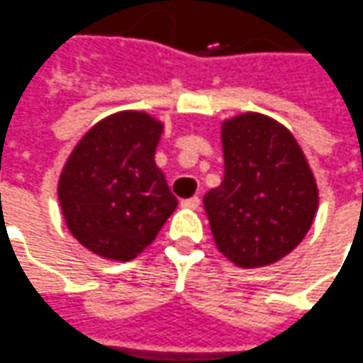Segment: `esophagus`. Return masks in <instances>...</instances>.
Segmentation results:
<instances>
[{
	"mask_svg": "<svg viewBox=\"0 0 363 363\" xmlns=\"http://www.w3.org/2000/svg\"><path fill=\"white\" fill-rule=\"evenodd\" d=\"M182 208H186V210H198L199 208V198L198 196H194V198H187L182 201Z\"/></svg>",
	"mask_w": 363,
	"mask_h": 363,
	"instance_id": "obj_1",
	"label": "esophagus"
}]
</instances>
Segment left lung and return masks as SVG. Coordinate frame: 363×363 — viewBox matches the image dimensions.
I'll list each match as a JSON object with an SVG mask.
<instances>
[{"label":"left lung","instance_id":"left-lung-1","mask_svg":"<svg viewBox=\"0 0 363 363\" xmlns=\"http://www.w3.org/2000/svg\"><path fill=\"white\" fill-rule=\"evenodd\" d=\"M223 167L203 196L213 242L235 266L276 264L298 247L318 211V184L288 128L264 113L221 123Z\"/></svg>","mask_w":363,"mask_h":363}]
</instances>
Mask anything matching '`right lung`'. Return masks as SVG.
<instances>
[{
	"label": "right lung",
	"mask_w": 363,
	"mask_h": 363,
	"mask_svg": "<svg viewBox=\"0 0 363 363\" xmlns=\"http://www.w3.org/2000/svg\"><path fill=\"white\" fill-rule=\"evenodd\" d=\"M162 131L164 123L145 111H118L97 121L63 165L57 182L63 220L99 257H138L177 208L153 160Z\"/></svg>",
	"instance_id": "1"
}]
</instances>
